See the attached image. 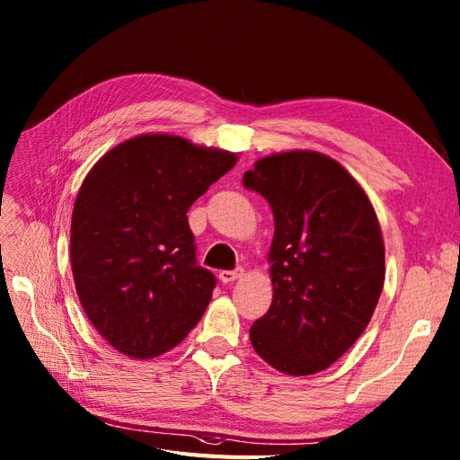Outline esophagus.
<instances>
[{"label":"esophagus","mask_w":460,"mask_h":460,"mask_svg":"<svg viewBox=\"0 0 460 460\" xmlns=\"http://www.w3.org/2000/svg\"><path fill=\"white\" fill-rule=\"evenodd\" d=\"M243 275V271L242 269H234V271H220V281L226 285V283H234V281H238V279Z\"/></svg>","instance_id":"esophagus-1"}]
</instances>
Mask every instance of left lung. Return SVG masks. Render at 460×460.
<instances>
[{
    "label": "left lung",
    "instance_id": "1",
    "mask_svg": "<svg viewBox=\"0 0 460 460\" xmlns=\"http://www.w3.org/2000/svg\"><path fill=\"white\" fill-rule=\"evenodd\" d=\"M267 199L273 302L250 330L255 353L290 376L333 365L368 326L385 287V240L363 187L330 155L271 154L243 173Z\"/></svg>",
    "mask_w": 460,
    "mask_h": 460
}]
</instances>
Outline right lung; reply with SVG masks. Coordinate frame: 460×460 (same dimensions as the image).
Returning <instances> with one entry per match:
<instances>
[{
  "mask_svg": "<svg viewBox=\"0 0 460 460\" xmlns=\"http://www.w3.org/2000/svg\"><path fill=\"white\" fill-rule=\"evenodd\" d=\"M236 162L238 154L148 132L85 175L70 230L75 293L122 355L160 357L205 314L217 279L195 263L187 210Z\"/></svg>",
  "mask_w": 460,
  "mask_h": 460,
  "instance_id": "right-lung-1",
  "label": "right lung"
}]
</instances>
